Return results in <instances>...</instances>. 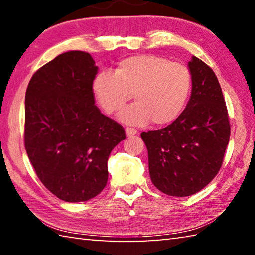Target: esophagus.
I'll return each mask as SVG.
<instances>
[{
    "mask_svg": "<svg viewBox=\"0 0 255 255\" xmlns=\"http://www.w3.org/2000/svg\"><path fill=\"white\" fill-rule=\"evenodd\" d=\"M135 135H137V130H136V129L129 128V127L126 128V136H127V137H132V136H135Z\"/></svg>",
    "mask_w": 255,
    "mask_h": 255,
    "instance_id": "esophagus-1",
    "label": "esophagus"
}]
</instances>
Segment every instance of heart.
Listing matches in <instances>:
<instances>
[{
  "mask_svg": "<svg viewBox=\"0 0 255 255\" xmlns=\"http://www.w3.org/2000/svg\"><path fill=\"white\" fill-rule=\"evenodd\" d=\"M192 89V75L181 63L157 55H135L117 64L114 73L101 71L94 76L92 91L108 115L122 111L128 101L136 102L122 115V122L164 126L182 114Z\"/></svg>",
  "mask_w": 255,
  "mask_h": 255,
  "instance_id": "obj_1",
  "label": "heart"
}]
</instances>
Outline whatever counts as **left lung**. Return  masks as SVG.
Listing matches in <instances>:
<instances>
[{
  "label": "left lung",
  "mask_w": 255,
  "mask_h": 255,
  "mask_svg": "<svg viewBox=\"0 0 255 255\" xmlns=\"http://www.w3.org/2000/svg\"><path fill=\"white\" fill-rule=\"evenodd\" d=\"M189 70L192 91L182 114L167 127L140 135L148 150L153 184L174 197L195 195L217 175L231 136L217 76L195 56Z\"/></svg>",
  "instance_id": "obj_1"
}]
</instances>
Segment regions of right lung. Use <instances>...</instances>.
<instances>
[{"mask_svg": "<svg viewBox=\"0 0 255 255\" xmlns=\"http://www.w3.org/2000/svg\"><path fill=\"white\" fill-rule=\"evenodd\" d=\"M97 73L89 53L67 51L34 73L25 91L28 157L41 183L67 202L102 191L111 150L126 138L122 125L94 105Z\"/></svg>", "mask_w": 255, "mask_h": 255, "instance_id": "obj_1", "label": "right lung"}]
</instances>
